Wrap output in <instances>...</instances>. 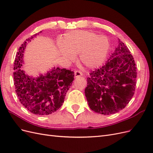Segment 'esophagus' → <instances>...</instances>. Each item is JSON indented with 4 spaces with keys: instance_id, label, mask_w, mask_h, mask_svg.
Listing matches in <instances>:
<instances>
[{
    "instance_id": "esophagus-1",
    "label": "esophagus",
    "mask_w": 153,
    "mask_h": 153,
    "mask_svg": "<svg viewBox=\"0 0 153 153\" xmlns=\"http://www.w3.org/2000/svg\"><path fill=\"white\" fill-rule=\"evenodd\" d=\"M82 75V73L80 71H75V76L76 77H79Z\"/></svg>"
}]
</instances>
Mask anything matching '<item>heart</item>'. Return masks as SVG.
<instances>
[{"label": "heart", "instance_id": "1", "mask_svg": "<svg viewBox=\"0 0 153 153\" xmlns=\"http://www.w3.org/2000/svg\"><path fill=\"white\" fill-rule=\"evenodd\" d=\"M110 48L107 37L93 32L74 30L64 35L59 46L62 56L68 61H73L80 53V62L88 68L100 66L105 60Z\"/></svg>", "mask_w": 153, "mask_h": 153}]
</instances>
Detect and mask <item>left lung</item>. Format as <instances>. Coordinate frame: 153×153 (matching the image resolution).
<instances>
[{
	"label": "left lung",
	"mask_w": 153,
	"mask_h": 153,
	"mask_svg": "<svg viewBox=\"0 0 153 153\" xmlns=\"http://www.w3.org/2000/svg\"><path fill=\"white\" fill-rule=\"evenodd\" d=\"M118 46L101 68L88 77L85 95L94 112L110 115L126 107L135 93L137 68L129 49L118 39Z\"/></svg>",
	"instance_id": "obj_1"
}]
</instances>
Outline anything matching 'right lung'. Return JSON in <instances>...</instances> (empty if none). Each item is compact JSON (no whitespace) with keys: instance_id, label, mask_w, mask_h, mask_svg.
I'll use <instances>...</instances> for the list:
<instances>
[{"instance_id":"obj_1","label":"right lung","mask_w":153,"mask_h":153,"mask_svg":"<svg viewBox=\"0 0 153 153\" xmlns=\"http://www.w3.org/2000/svg\"><path fill=\"white\" fill-rule=\"evenodd\" d=\"M42 32L31 36L18 49L14 64L13 77L15 91L20 103L31 113L45 115L52 114L61 107L67 91L74 80V72L53 68L51 71L34 78L26 75L21 67L27 42Z\"/></svg>"}]
</instances>
